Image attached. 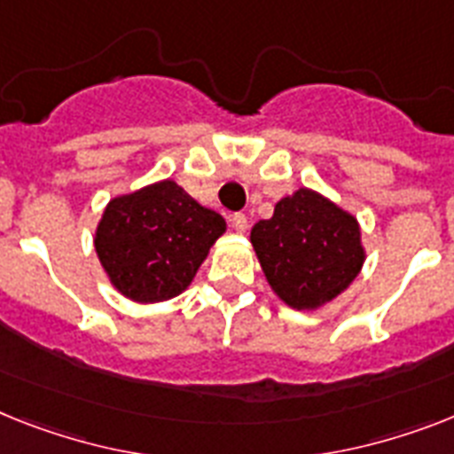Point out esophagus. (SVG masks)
Instances as JSON below:
<instances>
[{"label": "esophagus", "instance_id": "esophagus-1", "mask_svg": "<svg viewBox=\"0 0 454 454\" xmlns=\"http://www.w3.org/2000/svg\"><path fill=\"white\" fill-rule=\"evenodd\" d=\"M230 223H231V227H234L236 231H241V234L248 230V218H246L243 213H234V215L230 218Z\"/></svg>", "mask_w": 454, "mask_h": 454}]
</instances>
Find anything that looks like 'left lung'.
I'll list each match as a JSON object with an SVG mask.
<instances>
[{
  "label": "left lung",
  "instance_id": "left-lung-1",
  "mask_svg": "<svg viewBox=\"0 0 454 454\" xmlns=\"http://www.w3.org/2000/svg\"><path fill=\"white\" fill-rule=\"evenodd\" d=\"M250 241L269 286L299 310L339 297L364 262L357 220L306 187L254 224Z\"/></svg>",
  "mask_w": 454,
  "mask_h": 454
}]
</instances>
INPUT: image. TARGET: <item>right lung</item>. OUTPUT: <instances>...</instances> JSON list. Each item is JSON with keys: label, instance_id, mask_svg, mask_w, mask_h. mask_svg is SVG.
<instances>
[{"label": "right lung", "instance_id": "right-lung-1", "mask_svg": "<svg viewBox=\"0 0 454 454\" xmlns=\"http://www.w3.org/2000/svg\"><path fill=\"white\" fill-rule=\"evenodd\" d=\"M223 231L220 213L197 204L174 181H162L111 201L95 248L125 297L164 301L192 283Z\"/></svg>", "mask_w": 454, "mask_h": 454}]
</instances>
